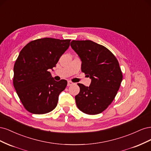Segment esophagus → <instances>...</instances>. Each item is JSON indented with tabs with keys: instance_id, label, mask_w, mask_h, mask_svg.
<instances>
[{
	"instance_id": "1",
	"label": "esophagus",
	"mask_w": 151,
	"mask_h": 151,
	"mask_svg": "<svg viewBox=\"0 0 151 151\" xmlns=\"http://www.w3.org/2000/svg\"><path fill=\"white\" fill-rule=\"evenodd\" d=\"M73 84H74V83H73L72 82H71V81H68L67 86H72Z\"/></svg>"
}]
</instances>
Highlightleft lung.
<instances>
[{"mask_svg":"<svg viewBox=\"0 0 151 151\" xmlns=\"http://www.w3.org/2000/svg\"><path fill=\"white\" fill-rule=\"evenodd\" d=\"M72 48L81 59V71L91 79L88 87L77 84V106L88 115H97L106 109L115 99L123 75L115 56L101 45L91 40H73Z\"/></svg>","mask_w":151,"mask_h":151,"instance_id":"obj_1","label":"left lung"}]
</instances>
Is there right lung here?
<instances>
[{"mask_svg":"<svg viewBox=\"0 0 151 151\" xmlns=\"http://www.w3.org/2000/svg\"><path fill=\"white\" fill-rule=\"evenodd\" d=\"M70 40L43 38L31 41L21 50L14 66L13 85L22 104L33 114L52 111L67 81H55L50 69L70 46Z\"/></svg>","mask_w":151,"mask_h":151,"instance_id":"right-lung-1","label":"right lung"}]
</instances>
